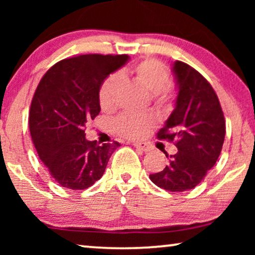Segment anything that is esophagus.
<instances>
[{
  "label": "esophagus",
  "mask_w": 255,
  "mask_h": 255,
  "mask_svg": "<svg viewBox=\"0 0 255 255\" xmlns=\"http://www.w3.org/2000/svg\"><path fill=\"white\" fill-rule=\"evenodd\" d=\"M133 146L135 148L141 149V151H144V152L151 151V146H149L147 142H134Z\"/></svg>",
  "instance_id": "esophagus-1"
}]
</instances>
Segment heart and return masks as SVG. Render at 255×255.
Wrapping results in <instances>:
<instances>
[{
    "mask_svg": "<svg viewBox=\"0 0 255 255\" xmlns=\"http://www.w3.org/2000/svg\"><path fill=\"white\" fill-rule=\"evenodd\" d=\"M131 75L139 85L152 94L156 103L170 107L176 97L173 86L168 85L169 72L165 64L156 59H145L131 69ZM125 88V80L121 74H111L100 89V104L103 110H114L121 102ZM155 120L151 115L125 113L114 121L118 134L128 139H139L154 127Z\"/></svg>",
    "mask_w": 255,
    "mask_h": 255,
    "instance_id": "obj_1",
    "label": "heart"
}]
</instances>
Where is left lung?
Segmentation results:
<instances>
[{
  "label": "left lung",
  "mask_w": 255,
  "mask_h": 255,
  "mask_svg": "<svg viewBox=\"0 0 255 255\" xmlns=\"http://www.w3.org/2000/svg\"><path fill=\"white\" fill-rule=\"evenodd\" d=\"M173 73L179 88L175 109L156 137L175 142L177 153L149 179L175 193L193 189L215 166L224 144L225 120L218 97L203 75L182 61L174 62Z\"/></svg>",
  "instance_id": "obj_1"
}]
</instances>
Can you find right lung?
<instances>
[{"label": "right lung", "instance_id": "add662e5", "mask_svg": "<svg viewBox=\"0 0 255 255\" xmlns=\"http://www.w3.org/2000/svg\"><path fill=\"white\" fill-rule=\"evenodd\" d=\"M127 54H82L57 62L41 78L29 115L38 155L64 188L82 190L102 177L120 142L99 145L86 139L85 127L100 114V89Z\"/></svg>", "mask_w": 255, "mask_h": 255}]
</instances>
